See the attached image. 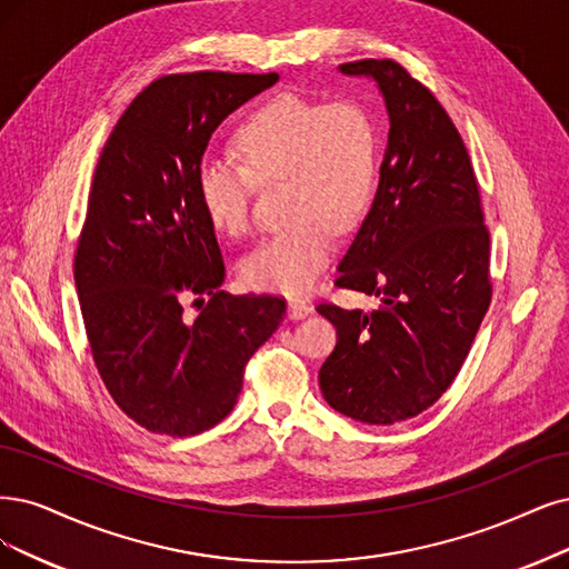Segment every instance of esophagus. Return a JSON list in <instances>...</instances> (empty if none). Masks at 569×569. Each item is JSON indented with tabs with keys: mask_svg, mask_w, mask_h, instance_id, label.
Masks as SVG:
<instances>
[{
	"mask_svg": "<svg viewBox=\"0 0 569 569\" xmlns=\"http://www.w3.org/2000/svg\"><path fill=\"white\" fill-rule=\"evenodd\" d=\"M311 313V305L305 302V300H290L288 302V319L292 321H300L305 317H309Z\"/></svg>",
	"mask_w": 569,
	"mask_h": 569,
	"instance_id": "34e87169",
	"label": "esophagus"
}]
</instances>
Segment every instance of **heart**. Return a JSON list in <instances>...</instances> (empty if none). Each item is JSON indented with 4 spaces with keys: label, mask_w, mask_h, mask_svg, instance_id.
Returning a JSON list of instances; mask_svg holds the SVG:
<instances>
[{
    "label": "heart",
    "mask_w": 569,
    "mask_h": 569,
    "mask_svg": "<svg viewBox=\"0 0 569 569\" xmlns=\"http://www.w3.org/2000/svg\"><path fill=\"white\" fill-rule=\"evenodd\" d=\"M241 163L206 157L197 171L199 201L208 222L229 239L250 231V194L258 184L283 180L286 218L241 262L250 288L307 290L335 256V231L349 234L363 222L377 189L380 138L359 102H317L281 93L262 102L234 133Z\"/></svg>",
    "instance_id": "obj_1"
}]
</instances>
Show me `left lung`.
Masks as SVG:
<instances>
[{
  "label": "left lung",
  "instance_id": "left-lung-1",
  "mask_svg": "<svg viewBox=\"0 0 569 569\" xmlns=\"http://www.w3.org/2000/svg\"><path fill=\"white\" fill-rule=\"evenodd\" d=\"M340 72L375 81L389 117L380 184L338 264L340 288L382 307H317L338 328L319 387L356 422L393 425L433 406L465 363L492 298L490 234L469 152L440 102L393 60Z\"/></svg>",
  "mask_w": 569,
  "mask_h": 569
}]
</instances>
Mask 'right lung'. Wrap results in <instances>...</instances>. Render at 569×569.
I'll return each instance as SVG.
<instances>
[{
  "mask_svg": "<svg viewBox=\"0 0 569 569\" xmlns=\"http://www.w3.org/2000/svg\"><path fill=\"white\" fill-rule=\"evenodd\" d=\"M279 74L192 72L152 81L102 147L74 286L96 368L152 433L197 436L231 412L243 368L286 317L273 296H227L197 189L210 136ZM196 298L202 311L183 317Z\"/></svg>",
  "mask_w": 569,
  "mask_h": 569,
  "instance_id": "1",
  "label": "right lung"
}]
</instances>
